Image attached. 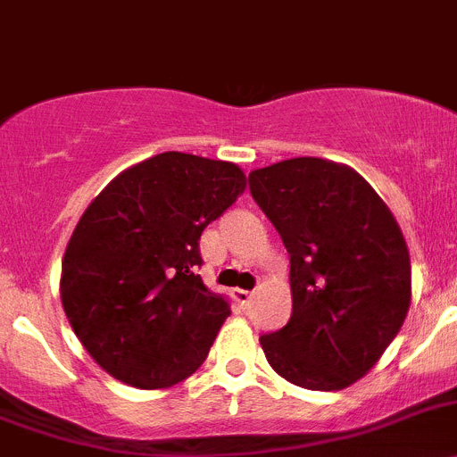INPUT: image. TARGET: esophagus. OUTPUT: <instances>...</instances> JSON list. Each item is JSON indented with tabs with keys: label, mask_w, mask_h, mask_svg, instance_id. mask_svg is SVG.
<instances>
[{
	"label": "esophagus",
	"mask_w": 457,
	"mask_h": 457,
	"mask_svg": "<svg viewBox=\"0 0 457 457\" xmlns=\"http://www.w3.org/2000/svg\"><path fill=\"white\" fill-rule=\"evenodd\" d=\"M251 296H253V294H251V291H246V289H236V291H233V298H236V301L240 303L242 310H246V307H249Z\"/></svg>",
	"instance_id": "34e87169"
}]
</instances>
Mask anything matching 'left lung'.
<instances>
[{"instance_id":"obj_1","label":"left lung","mask_w":457,"mask_h":457,"mask_svg":"<svg viewBox=\"0 0 457 457\" xmlns=\"http://www.w3.org/2000/svg\"><path fill=\"white\" fill-rule=\"evenodd\" d=\"M249 188L289 253L291 319L260 337L269 366L307 390L368 375L411 307V255L397 220L356 170L316 156L278 161Z\"/></svg>"}]
</instances>
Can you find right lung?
Masks as SVG:
<instances>
[{
  "label": "right lung",
  "mask_w": 457,
  "mask_h": 457,
  "mask_svg": "<svg viewBox=\"0 0 457 457\" xmlns=\"http://www.w3.org/2000/svg\"><path fill=\"white\" fill-rule=\"evenodd\" d=\"M245 188L231 161L161 152L87 206L64 251L60 298L107 375L152 390L202 366L231 305L199 278V237Z\"/></svg>",
  "instance_id": "right-lung-1"
}]
</instances>
